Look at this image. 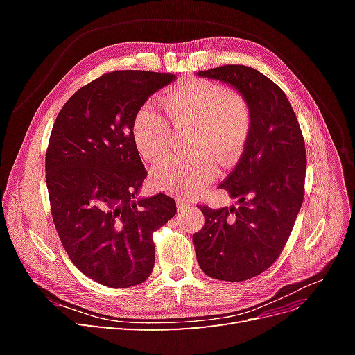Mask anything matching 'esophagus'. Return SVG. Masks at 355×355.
Masks as SVG:
<instances>
[{"label":"esophagus","instance_id":"34e87169","mask_svg":"<svg viewBox=\"0 0 355 355\" xmlns=\"http://www.w3.org/2000/svg\"><path fill=\"white\" fill-rule=\"evenodd\" d=\"M189 207V201H184V200H178V209L179 210H184Z\"/></svg>","mask_w":355,"mask_h":355}]
</instances>
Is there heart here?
Returning a JSON list of instances; mask_svg holds the SVG:
<instances>
[{
    "instance_id": "obj_1",
    "label": "heart",
    "mask_w": 355,
    "mask_h": 355,
    "mask_svg": "<svg viewBox=\"0 0 355 355\" xmlns=\"http://www.w3.org/2000/svg\"><path fill=\"white\" fill-rule=\"evenodd\" d=\"M163 106L176 128H191L185 155L167 158L153 170L154 185L179 197H192L216 175V161L230 167L241 155L250 133V110L241 96L206 80H192L166 94ZM141 155L157 161L167 155L171 130L159 112L144 108L133 123Z\"/></svg>"
}]
</instances>
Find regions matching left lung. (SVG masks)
<instances>
[{
  "label": "left lung",
  "instance_id": "8db88e82",
  "mask_svg": "<svg viewBox=\"0 0 355 355\" xmlns=\"http://www.w3.org/2000/svg\"><path fill=\"white\" fill-rule=\"evenodd\" d=\"M197 75L231 85L250 110L243 155L219 185L239 207L200 206L204 227L192 235L204 274L244 282L277 261L293 230L304 201V136L284 92L259 71L225 65Z\"/></svg>",
  "mask_w": 355,
  "mask_h": 355
}]
</instances>
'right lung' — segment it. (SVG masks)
Returning <instances> with one entry per match:
<instances>
[{
	"instance_id": "obj_1",
	"label": "right lung",
	"mask_w": 355,
	"mask_h": 355,
	"mask_svg": "<svg viewBox=\"0 0 355 355\" xmlns=\"http://www.w3.org/2000/svg\"><path fill=\"white\" fill-rule=\"evenodd\" d=\"M173 73L115 71L75 92L50 135L46 182L51 216L72 263L96 283H144L155 262L153 234L176 214L166 196L137 197L146 178L135 116Z\"/></svg>"
}]
</instances>
